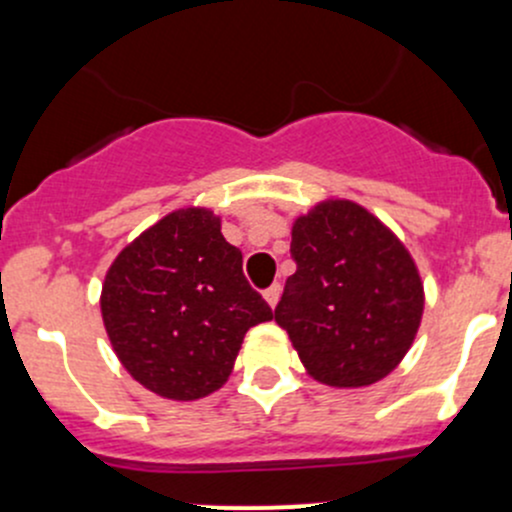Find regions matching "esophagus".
Instances as JSON below:
<instances>
[{
	"label": "esophagus",
	"instance_id": "esophagus-1",
	"mask_svg": "<svg viewBox=\"0 0 512 512\" xmlns=\"http://www.w3.org/2000/svg\"><path fill=\"white\" fill-rule=\"evenodd\" d=\"M263 298H266V303L271 305V308H276L278 298H281V283H273V286H268L266 291H263Z\"/></svg>",
	"mask_w": 512,
	"mask_h": 512
}]
</instances>
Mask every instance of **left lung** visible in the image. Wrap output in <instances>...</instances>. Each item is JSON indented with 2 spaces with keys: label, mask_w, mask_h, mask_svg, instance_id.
I'll use <instances>...</instances> for the list:
<instances>
[{
  "label": "left lung",
  "mask_w": 512,
  "mask_h": 512,
  "mask_svg": "<svg viewBox=\"0 0 512 512\" xmlns=\"http://www.w3.org/2000/svg\"><path fill=\"white\" fill-rule=\"evenodd\" d=\"M295 273L276 323L308 374L328 387H367L412 347L424 283L407 246L350 199H325L293 221Z\"/></svg>",
  "instance_id": "8db88e82"
}]
</instances>
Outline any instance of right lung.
<instances>
[{
    "label": "right lung",
    "instance_id": "1",
    "mask_svg": "<svg viewBox=\"0 0 512 512\" xmlns=\"http://www.w3.org/2000/svg\"><path fill=\"white\" fill-rule=\"evenodd\" d=\"M100 313L130 377L175 402L217 392L249 328L273 318L204 207L170 212L115 256Z\"/></svg>",
    "mask_w": 512,
    "mask_h": 512
}]
</instances>
